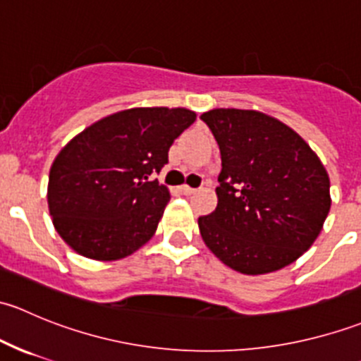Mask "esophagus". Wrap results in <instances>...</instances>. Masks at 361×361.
Masks as SVG:
<instances>
[{"instance_id":"esophagus-1","label":"esophagus","mask_w":361,"mask_h":361,"mask_svg":"<svg viewBox=\"0 0 361 361\" xmlns=\"http://www.w3.org/2000/svg\"><path fill=\"white\" fill-rule=\"evenodd\" d=\"M181 192H183L185 195H192L197 192V188H192V187H188V185H183V187H181Z\"/></svg>"}]
</instances>
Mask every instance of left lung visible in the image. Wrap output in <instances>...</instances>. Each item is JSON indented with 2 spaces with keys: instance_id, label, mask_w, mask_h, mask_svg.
<instances>
[{
  "instance_id": "left-lung-1",
  "label": "left lung",
  "mask_w": 361,
  "mask_h": 361,
  "mask_svg": "<svg viewBox=\"0 0 361 361\" xmlns=\"http://www.w3.org/2000/svg\"><path fill=\"white\" fill-rule=\"evenodd\" d=\"M201 118L221 154L216 209L199 218L202 241L241 274L286 267L329 216L325 166L293 129L262 111L216 108Z\"/></svg>"
}]
</instances>
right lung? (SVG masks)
<instances>
[{
	"label": "right lung",
	"instance_id": "right-lung-1",
	"mask_svg": "<svg viewBox=\"0 0 361 361\" xmlns=\"http://www.w3.org/2000/svg\"><path fill=\"white\" fill-rule=\"evenodd\" d=\"M195 116L187 108H130L69 141L50 167L47 190L52 224L69 248L111 262L150 241L171 199L152 174Z\"/></svg>",
	"mask_w": 361,
	"mask_h": 361
}]
</instances>
